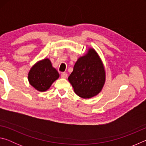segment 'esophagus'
Wrapping results in <instances>:
<instances>
[{
	"label": "esophagus",
	"instance_id": "34e87169",
	"mask_svg": "<svg viewBox=\"0 0 146 146\" xmlns=\"http://www.w3.org/2000/svg\"><path fill=\"white\" fill-rule=\"evenodd\" d=\"M61 77L62 78H66L68 77V74L66 73H65V72L62 73V74H61Z\"/></svg>",
	"mask_w": 146,
	"mask_h": 146
}]
</instances>
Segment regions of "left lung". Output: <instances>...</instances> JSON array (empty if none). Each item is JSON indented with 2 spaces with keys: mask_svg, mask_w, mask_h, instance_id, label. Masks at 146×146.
Segmentation results:
<instances>
[{
  "mask_svg": "<svg viewBox=\"0 0 146 146\" xmlns=\"http://www.w3.org/2000/svg\"><path fill=\"white\" fill-rule=\"evenodd\" d=\"M106 70L97 51L89 48L78 58L68 77L75 93L83 98H91L100 93L106 82Z\"/></svg>",
  "mask_w": 146,
  "mask_h": 146,
  "instance_id": "left-lung-1",
  "label": "left lung"
}]
</instances>
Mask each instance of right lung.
<instances>
[{"instance_id":"right-lung-1","label":"right lung","mask_w":146,"mask_h":146,"mask_svg":"<svg viewBox=\"0 0 146 146\" xmlns=\"http://www.w3.org/2000/svg\"><path fill=\"white\" fill-rule=\"evenodd\" d=\"M60 75L49 58L38 60L33 64L29 71L28 79L31 86L40 92L49 89L52 84L59 78Z\"/></svg>"}]
</instances>
